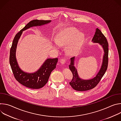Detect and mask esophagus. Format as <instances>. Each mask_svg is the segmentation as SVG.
Returning <instances> with one entry per match:
<instances>
[{"instance_id":"1","label":"esophagus","mask_w":121,"mask_h":121,"mask_svg":"<svg viewBox=\"0 0 121 121\" xmlns=\"http://www.w3.org/2000/svg\"><path fill=\"white\" fill-rule=\"evenodd\" d=\"M65 61H66V59L65 58H62L61 59L60 62L61 64H64L65 63Z\"/></svg>"}]
</instances>
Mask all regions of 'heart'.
Segmentation results:
<instances>
[{
  "mask_svg": "<svg viewBox=\"0 0 121 121\" xmlns=\"http://www.w3.org/2000/svg\"><path fill=\"white\" fill-rule=\"evenodd\" d=\"M83 36L82 33L74 28H68L60 30L56 35V42L60 46L67 45L66 51L68 54L73 55L77 53L80 48ZM54 48L58 49L57 45Z\"/></svg>",
  "mask_w": 121,
  "mask_h": 121,
  "instance_id": "1",
  "label": "heart"
}]
</instances>
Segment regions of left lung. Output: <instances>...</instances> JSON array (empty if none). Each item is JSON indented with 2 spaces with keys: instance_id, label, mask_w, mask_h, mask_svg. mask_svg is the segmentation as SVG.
Returning a JSON list of instances; mask_svg holds the SVG:
<instances>
[{
  "instance_id": "left-lung-1",
  "label": "left lung",
  "mask_w": 121,
  "mask_h": 121,
  "mask_svg": "<svg viewBox=\"0 0 121 121\" xmlns=\"http://www.w3.org/2000/svg\"><path fill=\"white\" fill-rule=\"evenodd\" d=\"M92 41L93 43H99L102 46L104 50V54L103 56L102 65L99 71L95 77L88 80L82 79L79 77L77 69L74 66L75 57L70 58V64L69 65V68L73 74V78L69 82V84L74 90L77 91H86L95 88L107 70L108 64V43L105 36L98 28L96 29Z\"/></svg>"
}]
</instances>
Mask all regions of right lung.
Returning a JSON list of instances; mask_svg holds the SVG:
<instances>
[{
  "label": "right lung",
  "instance_id": "obj_1",
  "mask_svg": "<svg viewBox=\"0 0 121 121\" xmlns=\"http://www.w3.org/2000/svg\"><path fill=\"white\" fill-rule=\"evenodd\" d=\"M50 20H34L30 22L15 35L10 50L9 63L16 79L25 87L32 89L42 88L47 83L50 74L58 62V58H48L45 61L41 67L35 72L28 73L23 71L20 68L16 58V51L18 41L22 31L32 27L40 26L50 23Z\"/></svg>",
  "mask_w": 121,
  "mask_h": 121
}]
</instances>
